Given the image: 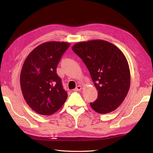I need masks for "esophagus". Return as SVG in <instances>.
I'll return each mask as SVG.
<instances>
[{"instance_id":"esophagus-1","label":"esophagus","mask_w":153,"mask_h":153,"mask_svg":"<svg viewBox=\"0 0 153 153\" xmlns=\"http://www.w3.org/2000/svg\"><path fill=\"white\" fill-rule=\"evenodd\" d=\"M82 89V87L81 85H78L75 89H74V91L75 92H77V91H81V89Z\"/></svg>"}]
</instances>
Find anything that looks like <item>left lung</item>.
<instances>
[{
	"mask_svg": "<svg viewBox=\"0 0 153 153\" xmlns=\"http://www.w3.org/2000/svg\"><path fill=\"white\" fill-rule=\"evenodd\" d=\"M72 50L86 65L98 90V98L90 103L92 108L103 114L115 110L130 87V71L124 53L116 46L101 39L77 43Z\"/></svg>",
	"mask_w": 153,
	"mask_h": 153,
	"instance_id": "8db88e82",
	"label": "left lung"
}]
</instances>
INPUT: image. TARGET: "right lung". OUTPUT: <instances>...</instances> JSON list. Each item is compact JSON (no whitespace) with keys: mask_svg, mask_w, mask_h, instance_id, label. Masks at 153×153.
<instances>
[{"mask_svg":"<svg viewBox=\"0 0 153 153\" xmlns=\"http://www.w3.org/2000/svg\"><path fill=\"white\" fill-rule=\"evenodd\" d=\"M69 43L49 41L35 48L23 64L20 85L24 98L34 112L50 115L62 107L68 98L57 74V66Z\"/></svg>","mask_w":153,"mask_h":153,"instance_id":"add662e5","label":"right lung"}]
</instances>
